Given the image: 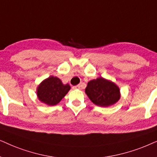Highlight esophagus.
Returning a JSON list of instances; mask_svg holds the SVG:
<instances>
[{
    "label": "esophagus",
    "mask_w": 157,
    "mask_h": 157,
    "mask_svg": "<svg viewBox=\"0 0 157 157\" xmlns=\"http://www.w3.org/2000/svg\"><path fill=\"white\" fill-rule=\"evenodd\" d=\"M81 88V85H77L76 86L73 87V89H80Z\"/></svg>",
    "instance_id": "esophagus-1"
}]
</instances>
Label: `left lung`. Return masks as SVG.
Instances as JSON below:
<instances>
[{"label":"left lung","instance_id":"left-lung-1","mask_svg":"<svg viewBox=\"0 0 157 157\" xmlns=\"http://www.w3.org/2000/svg\"><path fill=\"white\" fill-rule=\"evenodd\" d=\"M85 93L94 104L103 107L113 105L121 97L118 86L103 77L90 81Z\"/></svg>","mask_w":157,"mask_h":157}]
</instances>
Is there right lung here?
<instances>
[{"label": "right lung", "mask_w": 157, "mask_h": 157, "mask_svg": "<svg viewBox=\"0 0 157 157\" xmlns=\"http://www.w3.org/2000/svg\"><path fill=\"white\" fill-rule=\"evenodd\" d=\"M70 90L68 84L63 85L58 77L50 76L39 85L37 96L44 103L54 105L61 101Z\"/></svg>", "instance_id": "add662e5"}]
</instances>
